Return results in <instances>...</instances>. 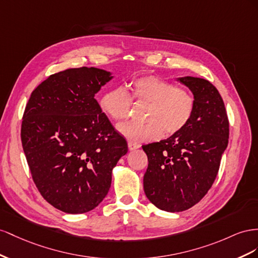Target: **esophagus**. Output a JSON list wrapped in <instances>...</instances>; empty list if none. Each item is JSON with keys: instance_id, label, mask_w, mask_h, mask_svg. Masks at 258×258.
Masks as SVG:
<instances>
[{"instance_id": "1", "label": "esophagus", "mask_w": 258, "mask_h": 258, "mask_svg": "<svg viewBox=\"0 0 258 258\" xmlns=\"http://www.w3.org/2000/svg\"><path fill=\"white\" fill-rule=\"evenodd\" d=\"M138 148H141V145L137 144V143H134V142H128V149H130L131 151L136 150V149H138Z\"/></svg>"}]
</instances>
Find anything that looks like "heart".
<instances>
[{
  "mask_svg": "<svg viewBox=\"0 0 258 258\" xmlns=\"http://www.w3.org/2000/svg\"><path fill=\"white\" fill-rule=\"evenodd\" d=\"M131 97L121 87L102 95L99 105L110 119L123 121L130 115L133 100L149 104L144 123L127 122L117 126L119 133L132 142H152L163 135L179 133L195 113L196 99L189 91L157 76H144L131 83Z\"/></svg>",
  "mask_w": 258,
  "mask_h": 258,
  "instance_id": "obj_1",
  "label": "heart"
}]
</instances>
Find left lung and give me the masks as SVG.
<instances>
[{"label": "left lung", "mask_w": 258, "mask_h": 258, "mask_svg": "<svg viewBox=\"0 0 258 258\" xmlns=\"http://www.w3.org/2000/svg\"><path fill=\"white\" fill-rule=\"evenodd\" d=\"M178 81L196 99L189 124L167 139L143 146L148 157L145 194L166 212L188 210L208 194L229 138V121L217 88L200 78L183 77Z\"/></svg>", "instance_id": "left-lung-1"}]
</instances>
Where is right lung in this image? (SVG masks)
<instances>
[{"label":"right lung","instance_id":"obj_1","mask_svg":"<svg viewBox=\"0 0 258 258\" xmlns=\"http://www.w3.org/2000/svg\"><path fill=\"white\" fill-rule=\"evenodd\" d=\"M113 77L98 68L49 76L32 92L21 123V143L42 197L69 214L92 211L111 186L127 143L110 123L95 94Z\"/></svg>","mask_w":258,"mask_h":258}]
</instances>
